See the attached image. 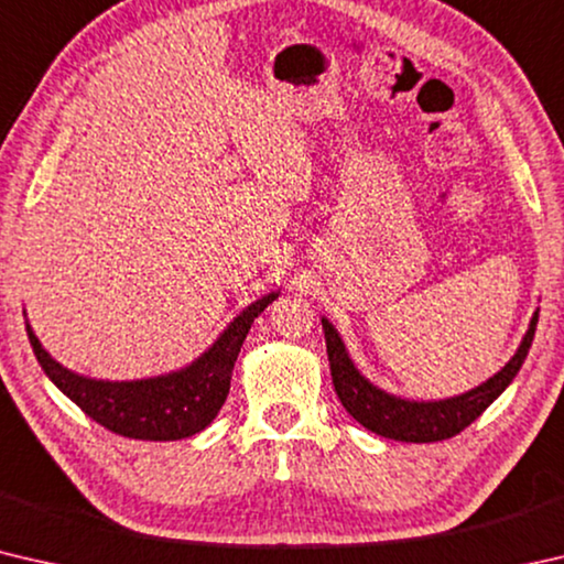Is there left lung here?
<instances>
[{"instance_id":"obj_1","label":"left lung","mask_w":564,"mask_h":564,"mask_svg":"<svg viewBox=\"0 0 564 564\" xmlns=\"http://www.w3.org/2000/svg\"><path fill=\"white\" fill-rule=\"evenodd\" d=\"M540 311L532 313L528 333H524L514 356L492 378L460 395L441 400H410L388 393L360 373L350 360L346 343L328 318H321L326 333V350L330 362V376L343 408L358 420L370 433L383 435L388 441L400 443H437L465 431L467 425L482 415L492 400L502 395V390L512 383L522 368L528 350L532 346L534 328H538Z\"/></svg>"}]
</instances>
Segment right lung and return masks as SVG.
<instances>
[{
	"instance_id": "right-lung-1",
	"label": "right lung",
	"mask_w": 564,
	"mask_h": 564,
	"mask_svg": "<svg viewBox=\"0 0 564 564\" xmlns=\"http://www.w3.org/2000/svg\"><path fill=\"white\" fill-rule=\"evenodd\" d=\"M271 291L238 313L202 356L164 376L139 380H101L64 368L36 338L30 321L26 336L46 378L107 431L133 441H181L214 423L231 388L234 362L251 323L279 299Z\"/></svg>"
}]
</instances>
